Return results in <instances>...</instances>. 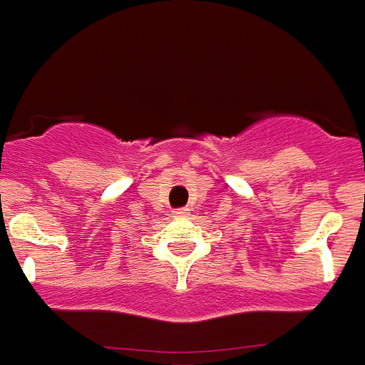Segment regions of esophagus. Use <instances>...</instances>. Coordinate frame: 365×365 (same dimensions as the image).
I'll use <instances>...</instances> for the list:
<instances>
[{"label": "esophagus", "mask_w": 365, "mask_h": 365, "mask_svg": "<svg viewBox=\"0 0 365 365\" xmlns=\"http://www.w3.org/2000/svg\"><path fill=\"white\" fill-rule=\"evenodd\" d=\"M173 214L177 215V217H186V215L190 214V212H188V208H179V210H175Z\"/></svg>", "instance_id": "34e87169"}]
</instances>
